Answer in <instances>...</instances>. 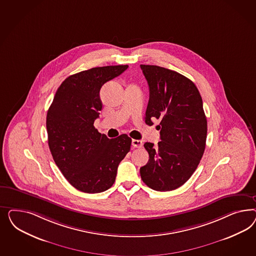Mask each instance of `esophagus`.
Segmentation results:
<instances>
[{
    "mask_svg": "<svg viewBox=\"0 0 256 256\" xmlns=\"http://www.w3.org/2000/svg\"><path fill=\"white\" fill-rule=\"evenodd\" d=\"M132 146L135 148H140L142 146V142L140 140H132Z\"/></svg>",
    "mask_w": 256,
    "mask_h": 256,
    "instance_id": "1",
    "label": "esophagus"
}]
</instances>
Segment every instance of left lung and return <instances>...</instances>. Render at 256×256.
Masks as SVG:
<instances>
[{
    "label": "left lung",
    "mask_w": 256,
    "mask_h": 256,
    "mask_svg": "<svg viewBox=\"0 0 256 256\" xmlns=\"http://www.w3.org/2000/svg\"><path fill=\"white\" fill-rule=\"evenodd\" d=\"M149 86L146 123L160 120V142H146L148 164L140 169L152 190L169 192L185 184L206 148L208 121L201 94L194 82L176 71L140 64Z\"/></svg>",
    "instance_id": "obj_1"
}]
</instances>
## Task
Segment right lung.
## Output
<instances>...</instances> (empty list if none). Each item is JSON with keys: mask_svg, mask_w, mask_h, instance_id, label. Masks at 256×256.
Here are the masks:
<instances>
[{"mask_svg": "<svg viewBox=\"0 0 256 256\" xmlns=\"http://www.w3.org/2000/svg\"><path fill=\"white\" fill-rule=\"evenodd\" d=\"M128 68L108 66L71 75L57 89L48 110L50 153L62 176L82 192L98 194L112 186L118 165L130 150L126 134L108 139L94 126L102 108L101 87Z\"/></svg>", "mask_w": 256, "mask_h": 256, "instance_id": "right-lung-1", "label": "right lung"}]
</instances>
